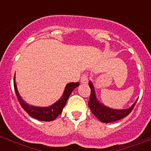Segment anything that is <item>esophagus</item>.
<instances>
[{"instance_id":"1","label":"esophagus","mask_w":151,"mask_h":151,"mask_svg":"<svg viewBox=\"0 0 151 151\" xmlns=\"http://www.w3.org/2000/svg\"><path fill=\"white\" fill-rule=\"evenodd\" d=\"M81 82L82 83H88V75L87 74H83V76L81 77Z\"/></svg>"}]
</instances>
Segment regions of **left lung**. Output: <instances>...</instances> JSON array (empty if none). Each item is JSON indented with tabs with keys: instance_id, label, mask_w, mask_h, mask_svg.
<instances>
[{
	"instance_id": "1",
	"label": "left lung",
	"mask_w": 151,
	"mask_h": 151,
	"mask_svg": "<svg viewBox=\"0 0 151 151\" xmlns=\"http://www.w3.org/2000/svg\"><path fill=\"white\" fill-rule=\"evenodd\" d=\"M89 86H90L91 92H90L88 106L90 107L92 113L97 118L99 121H101L102 122H116L118 120L123 119V118L126 117L127 115L131 113V112H132L134 106H135L136 103H137V101H136L130 108L127 109L117 110L113 109H109L98 102L96 98L94 87L90 81L89 82Z\"/></svg>"
}]
</instances>
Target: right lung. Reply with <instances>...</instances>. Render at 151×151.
<instances>
[{
  "instance_id": "right-lung-1",
  "label": "right lung",
  "mask_w": 151,
  "mask_h": 151,
  "mask_svg": "<svg viewBox=\"0 0 151 151\" xmlns=\"http://www.w3.org/2000/svg\"><path fill=\"white\" fill-rule=\"evenodd\" d=\"M14 90L16 92V95L17 97L18 101L19 104L23 109L31 116V117L36 119L39 121L43 122H50L53 121L61 113L63 108L65 107L68 101V97L70 96L71 92L74 90V88L79 86V83H68L65 87L64 94L61 97L59 100L56 102L55 104L49 107H36V106H31L23 102V100L21 99V96H19V93L17 89L16 83L14 82Z\"/></svg>"
}]
</instances>
